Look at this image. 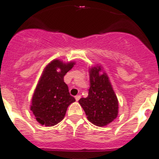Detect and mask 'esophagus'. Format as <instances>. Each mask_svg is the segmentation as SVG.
<instances>
[{"instance_id": "obj_1", "label": "esophagus", "mask_w": 159, "mask_h": 159, "mask_svg": "<svg viewBox=\"0 0 159 159\" xmlns=\"http://www.w3.org/2000/svg\"><path fill=\"white\" fill-rule=\"evenodd\" d=\"M80 98H81V96H80V95H77L76 97H75V100H76L77 101H79V99H80Z\"/></svg>"}]
</instances>
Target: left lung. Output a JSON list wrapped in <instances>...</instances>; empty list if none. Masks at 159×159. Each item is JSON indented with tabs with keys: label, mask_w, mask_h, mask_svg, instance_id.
Wrapping results in <instances>:
<instances>
[{
	"label": "left lung",
	"mask_w": 159,
	"mask_h": 159,
	"mask_svg": "<svg viewBox=\"0 0 159 159\" xmlns=\"http://www.w3.org/2000/svg\"><path fill=\"white\" fill-rule=\"evenodd\" d=\"M100 64L90 66L88 97L78 101L89 122L104 127L118 116L119 101L108 74Z\"/></svg>",
	"instance_id": "obj_1"
}]
</instances>
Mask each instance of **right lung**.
Wrapping results in <instances>:
<instances>
[{
	"label": "right lung",
	"mask_w": 159,
	"mask_h": 159,
	"mask_svg": "<svg viewBox=\"0 0 159 159\" xmlns=\"http://www.w3.org/2000/svg\"><path fill=\"white\" fill-rule=\"evenodd\" d=\"M76 62L53 59L44 67L31 98L30 109L39 124L55 126L63 120L67 108L75 101L64 82L65 74Z\"/></svg>",
	"instance_id": "1"
}]
</instances>
